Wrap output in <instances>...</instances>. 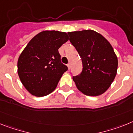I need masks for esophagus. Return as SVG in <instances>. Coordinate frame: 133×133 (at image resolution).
Segmentation results:
<instances>
[{
	"mask_svg": "<svg viewBox=\"0 0 133 133\" xmlns=\"http://www.w3.org/2000/svg\"><path fill=\"white\" fill-rule=\"evenodd\" d=\"M67 66H68V70H70V68H71V65H70V63H68V65H67Z\"/></svg>",
	"mask_w": 133,
	"mask_h": 133,
	"instance_id": "esophagus-1",
	"label": "esophagus"
}]
</instances>
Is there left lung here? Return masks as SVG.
<instances>
[{
  "mask_svg": "<svg viewBox=\"0 0 133 133\" xmlns=\"http://www.w3.org/2000/svg\"><path fill=\"white\" fill-rule=\"evenodd\" d=\"M68 33L82 62L81 74L73 77L76 87L85 95H101L116 75L118 59L112 47L107 39L93 30Z\"/></svg>",
  "mask_w": 133,
  "mask_h": 133,
  "instance_id": "left-lung-1",
  "label": "left lung"
}]
</instances>
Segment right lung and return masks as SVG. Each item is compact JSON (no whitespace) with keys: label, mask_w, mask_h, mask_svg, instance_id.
<instances>
[{"label":"right lung","mask_w":133,"mask_h":133,"mask_svg":"<svg viewBox=\"0 0 133 133\" xmlns=\"http://www.w3.org/2000/svg\"><path fill=\"white\" fill-rule=\"evenodd\" d=\"M68 39L65 32L44 31L26 45L18 57L17 72L30 94L45 96L56 88L63 74L68 70L61 62L58 49Z\"/></svg>","instance_id":"obj_1"}]
</instances>
